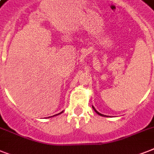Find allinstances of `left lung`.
I'll return each mask as SVG.
<instances>
[{"label":"left lung","instance_id":"obj_1","mask_svg":"<svg viewBox=\"0 0 154 154\" xmlns=\"http://www.w3.org/2000/svg\"><path fill=\"white\" fill-rule=\"evenodd\" d=\"M92 107H93V109H94V111H95V112H97V114H98V115H100V116H102V117H105V115L101 114V113H100V112H97V110H96V109H95V108H94V106H92Z\"/></svg>","mask_w":154,"mask_h":154}]
</instances>
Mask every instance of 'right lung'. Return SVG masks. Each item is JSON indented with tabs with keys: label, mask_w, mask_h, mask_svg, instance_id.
I'll return each mask as SVG.
<instances>
[{
	"label": "right lung",
	"mask_w": 154,
	"mask_h": 154,
	"mask_svg": "<svg viewBox=\"0 0 154 154\" xmlns=\"http://www.w3.org/2000/svg\"><path fill=\"white\" fill-rule=\"evenodd\" d=\"M62 112H63V111H62V112H60V113H58V114H60V113H62ZM58 114H56V115H58ZM56 115H54V116H56ZM52 117H53V116H52Z\"/></svg>",
	"instance_id": "right-lung-1"
}]
</instances>
